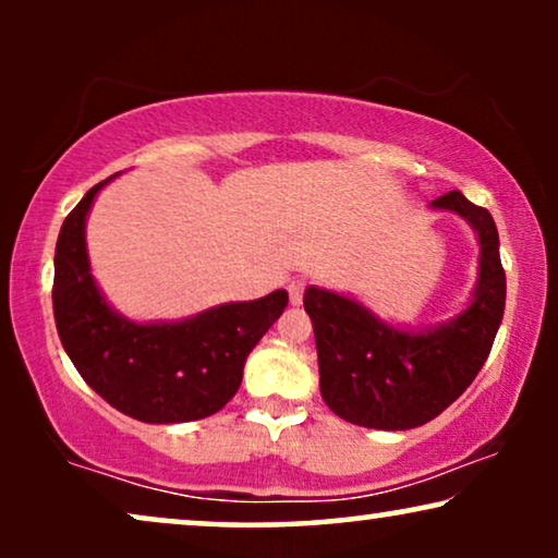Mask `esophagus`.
Masks as SVG:
<instances>
[{
	"mask_svg": "<svg viewBox=\"0 0 558 558\" xmlns=\"http://www.w3.org/2000/svg\"><path fill=\"white\" fill-rule=\"evenodd\" d=\"M304 287H307V281H304V279H292V281H289V284H287V289H289V302H292V304H302Z\"/></svg>",
	"mask_w": 558,
	"mask_h": 558,
	"instance_id": "1",
	"label": "esophagus"
}]
</instances>
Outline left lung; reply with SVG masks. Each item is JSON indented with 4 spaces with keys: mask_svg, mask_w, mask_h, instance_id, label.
<instances>
[{
    "mask_svg": "<svg viewBox=\"0 0 558 558\" xmlns=\"http://www.w3.org/2000/svg\"><path fill=\"white\" fill-rule=\"evenodd\" d=\"M477 231L480 281L475 300L434 330L407 332L380 323L350 296L310 287L304 310L315 327L319 391L327 407L368 429H414L460 399L490 355L506 310V271L490 213L460 190L432 201Z\"/></svg>",
    "mask_w": 558,
    "mask_h": 558,
    "instance_id": "8db88e82",
    "label": "left lung"
}]
</instances>
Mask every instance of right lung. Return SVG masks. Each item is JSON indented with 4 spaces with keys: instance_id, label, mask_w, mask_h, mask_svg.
I'll return each mask as SVG.
<instances>
[{
    "instance_id": "add662e5",
    "label": "right lung",
    "mask_w": 558,
    "mask_h": 558,
    "mask_svg": "<svg viewBox=\"0 0 558 558\" xmlns=\"http://www.w3.org/2000/svg\"><path fill=\"white\" fill-rule=\"evenodd\" d=\"M109 180L90 187L60 228L52 281L60 342L81 378L121 414L147 424L216 414L239 391L243 363L284 312L289 294L277 289L182 323L140 325L117 315L98 292L86 254V216Z\"/></svg>"
}]
</instances>
